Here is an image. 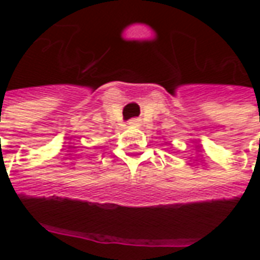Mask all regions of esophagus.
Wrapping results in <instances>:
<instances>
[{"instance_id":"1","label":"esophagus","mask_w":260,"mask_h":260,"mask_svg":"<svg viewBox=\"0 0 260 260\" xmlns=\"http://www.w3.org/2000/svg\"><path fill=\"white\" fill-rule=\"evenodd\" d=\"M129 125H134V126H138L139 125V119L138 118H134L129 121Z\"/></svg>"}]
</instances>
